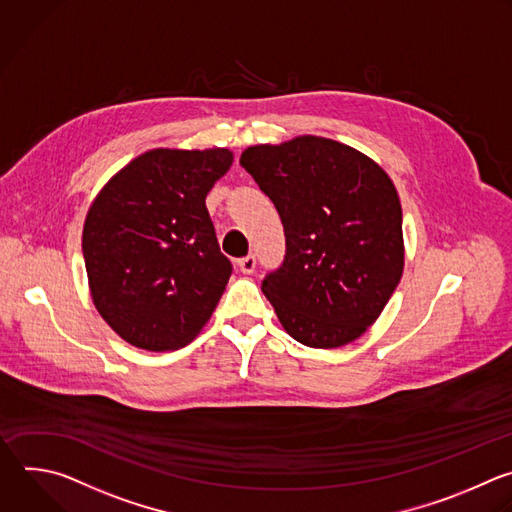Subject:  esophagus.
<instances>
[{"label": "esophagus", "instance_id": "34e87169", "mask_svg": "<svg viewBox=\"0 0 512 512\" xmlns=\"http://www.w3.org/2000/svg\"><path fill=\"white\" fill-rule=\"evenodd\" d=\"M238 268L244 272V274H252L254 268H256V256L254 254H248L244 258L238 260Z\"/></svg>", "mask_w": 512, "mask_h": 512}]
</instances>
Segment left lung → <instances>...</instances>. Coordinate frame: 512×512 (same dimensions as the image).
Returning a JSON list of instances; mask_svg holds the SVG:
<instances>
[{
  "label": "left lung",
  "instance_id": "1",
  "mask_svg": "<svg viewBox=\"0 0 512 512\" xmlns=\"http://www.w3.org/2000/svg\"><path fill=\"white\" fill-rule=\"evenodd\" d=\"M242 167L284 226L282 264L262 280L286 333L333 349L371 327L403 272L401 206L387 173L323 137L256 145Z\"/></svg>",
  "mask_w": 512,
  "mask_h": 512
}]
</instances>
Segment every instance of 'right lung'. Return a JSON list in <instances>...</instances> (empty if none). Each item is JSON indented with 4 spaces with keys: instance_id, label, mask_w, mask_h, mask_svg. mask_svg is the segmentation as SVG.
<instances>
[{
    "instance_id": "1",
    "label": "right lung",
    "mask_w": 512,
    "mask_h": 512,
    "mask_svg": "<svg viewBox=\"0 0 512 512\" xmlns=\"http://www.w3.org/2000/svg\"><path fill=\"white\" fill-rule=\"evenodd\" d=\"M232 161L228 149H153L96 195L82 256L96 311L127 343L173 351L210 321L234 268L206 195Z\"/></svg>"
}]
</instances>
